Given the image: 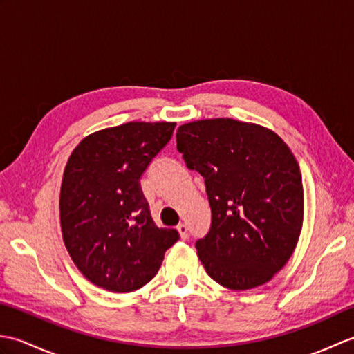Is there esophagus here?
Returning <instances> with one entry per match:
<instances>
[{
	"label": "esophagus",
	"mask_w": 354,
	"mask_h": 354,
	"mask_svg": "<svg viewBox=\"0 0 354 354\" xmlns=\"http://www.w3.org/2000/svg\"><path fill=\"white\" fill-rule=\"evenodd\" d=\"M176 230H178L179 236H181V239H183V240H185L187 237H189V227H187L185 223H179L178 227H176Z\"/></svg>",
	"instance_id": "esophagus-1"
}]
</instances>
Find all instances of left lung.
<instances>
[{"label":"left lung","mask_w":354,"mask_h":354,"mask_svg":"<svg viewBox=\"0 0 354 354\" xmlns=\"http://www.w3.org/2000/svg\"><path fill=\"white\" fill-rule=\"evenodd\" d=\"M176 142L205 179L212 227L196 250L207 274L231 290L268 283L303 227L301 171L289 146L268 127L232 118L179 126Z\"/></svg>","instance_id":"8db88e82"}]
</instances>
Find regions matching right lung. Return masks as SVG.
Instances as JSON below:
<instances>
[{
	"label": "right lung",
	"mask_w": 354,
	"mask_h": 354,
	"mask_svg": "<svg viewBox=\"0 0 354 354\" xmlns=\"http://www.w3.org/2000/svg\"><path fill=\"white\" fill-rule=\"evenodd\" d=\"M175 126L131 122L97 131L65 165L59 199L64 243L80 272L102 289L138 290L178 242L176 230L156 227L140 187Z\"/></svg>",
	"instance_id": "right-lung-1"
}]
</instances>
